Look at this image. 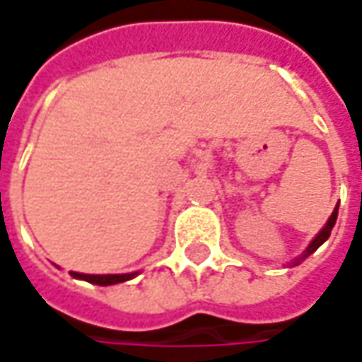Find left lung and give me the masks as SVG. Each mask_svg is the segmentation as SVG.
Segmentation results:
<instances>
[{
	"label": "left lung",
	"mask_w": 362,
	"mask_h": 362,
	"mask_svg": "<svg viewBox=\"0 0 362 362\" xmlns=\"http://www.w3.org/2000/svg\"><path fill=\"white\" fill-rule=\"evenodd\" d=\"M337 216H339V205L334 207V211H332V216L328 217L327 226H325L322 230H320V231H318V233H316V238H314L313 242L308 243V247L304 250V254H302V256L296 257V259H294V266H298V264H300V262H302V259H304V257H308V256H310V254H314V252H316V250H318V247H320L322 243L327 242L328 235H330V231H332V228H334V223H337Z\"/></svg>",
	"instance_id": "obj_1"
}]
</instances>
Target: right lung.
<instances>
[{
    "label": "right lung",
    "mask_w": 362,
    "mask_h": 362,
    "mask_svg": "<svg viewBox=\"0 0 362 362\" xmlns=\"http://www.w3.org/2000/svg\"><path fill=\"white\" fill-rule=\"evenodd\" d=\"M72 278H78V280H86L90 284H98V286H112V284H120V282H127L136 276V272L132 274H78V272H70Z\"/></svg>",
    "instance_id": "right-lung-1"
}]
</instances>
